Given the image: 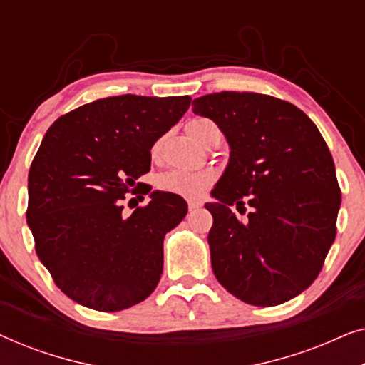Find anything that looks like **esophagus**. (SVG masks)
<instances>
[{
  "instance_id": "1",
  "label": "esophagus",
  "mask_w": 365,
  "mask_h": 365,
  "mask_svg": "<svg viewBox=\"0 0 365 365\" xmlns=\"http://www.w3.org/2000/svg\"><path fill=\"white\" fill-rule=\"evenodd\" d=\"M201 206H202L201 201H192V199H189V201H187L189 211H194V209H199Z\"/></svg>"
}]
</instances>
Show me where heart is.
I'll return each mask as SVG.
<instances>
[{
  "label": "heart",
  "instance_id": "1",
  "mask_svg": "<svg viewBox=\"0 0 365 365\" xmlns=\"http://www.w3.org/2000/svg\"><path fill=\"white\" fill-rule=\"evenodd\" d=\"M211 121L204 118L191 119L186 124V131L196 143H201L204 128ZM163 139H159L153 144L151 148V156L156 159L161 153ZM216 174L211 169H199V171H182V169H169L158 176L156 184L158 187L164 192L176 194L181 197H201L209 186H212Z\"/></svg>",
  "mask_w": 365,
  "mask_h": 365
}]
</instances>
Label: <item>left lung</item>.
<instances>
[{"label": "left lung", "mask_w": 365, "mask_h": 365, "mask_svg": "<svg viewBox=\"0 0 365 365\" xmlns=\"http://www.w3.org/2000/svg\"><path fill=\"white\" fill-rule=\"evenodd\" d=\"M217 124L231 159L212 189L207 241L214 276L252 306L291 301L316 281L337 232L336 166L306 113L259 93L222 91L192 101ZM248 217L237 220L231 205Z\"/></svg>", "instance_id": "1"}]
</instances>
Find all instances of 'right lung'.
Instances as JSON below:
<instances>
[{"mask_svg": "<svg viewBox=\"0 0 365 365\" xmlns=\"http://www.w3.org/2000/svg\"><path fill=\"white\" fill-rule=\"evenodd\" d=\"M189 104V96L103 98L63 114L44 134L28 174L26 219L39 261L74 302L116 312L156 289L164 236L187 204L156 191L124 216L123 201L151 191L136 179Z\"/></svg>", "mask_w": 365, "mask_h": 365, "instance_id": "1", "label": "right lung"}]
</instances>
